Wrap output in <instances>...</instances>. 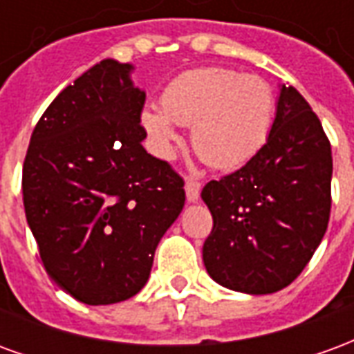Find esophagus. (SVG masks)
<instances>
[{
    "mask_svg": "<svg viewBox=\"0 0 354 354\" xmlns=\"http://www.w3.org/2000/svg\"><path fill=\"white\" fill-rule=\"evenodd\" d=\"M185 195H187V201H189V203H195V201L199 199V195H201L199 180H195V178H187V182H185Z\"/></svg>",
    "mask_w": 354,
    "mask_h": 354,
    "instance_id": "34e87169",
    "label": "esophagus"
}]
</instances>
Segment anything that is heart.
Returning <instances> with one entry per match:
<instances>
[{
    "label": "heart",
    "instance_id": "1",
    "mask_svg": "<svg viewBox=\"0 0 354 354\" xmlns=\"http://www.w3.org/2000/svg\"><path fill=\"white\" fill-rule=\"evenodd\" d=\"M161 109L147 108L142 123L161 147L176 140L174 124H193L192 144L216 169H235L260 151L274 115L266 81L227 68H195L162 93Z\"/></svg>",
    "mask_w": 354,
    "mask_h": 354
}]
</instances>
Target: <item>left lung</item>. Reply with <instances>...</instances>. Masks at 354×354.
<instances>
[{"label": "left lung", "mask_w": 354, "mask_h": 354, "mask_svg": "<svg viewBox=\"0 0 354 354\" xmlns=\"http://www.w3.org/2000/svg\"><path fill=\"white\" fill-rule=\"evenodd\" d=\"M332 146L309 102L281 87L267 142L245 167L203 187L212 231L208 274L225 288L273 294L301 273L332 207Z\"/></svg>", "instance_id": "left-lung-1"}]
</instances>
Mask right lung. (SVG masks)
<instances>
[{
	"label": "right lung",
	"instance_id": "add662e5",
	"mask_svg": "<svg viewBox=\"0 0 354 354\" xmlns=\"http://www.w3.org/2000/svg\"><path fill=\"white\" fill-rule=\"evenodd\" d=\"M131 70L108 58L68 85L35 124L22 167L43 267L87 305L144 288L155 248L185 203L184 178L142 146L146 93Z\"/></svg>",
	"mask_w": 354,
	"mask_h": 354
}]
</instances>
